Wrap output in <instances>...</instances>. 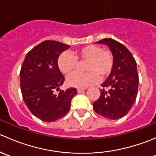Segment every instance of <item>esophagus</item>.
<instances>
[{
  "label": "esophagus",
  "mask_w": 156,
  "mask_h": 156,
  "mask_svg": "<svg viewBox=\"0 0 156 156\" xmlns=\"http://www.w3.org/2000/svg\"><path fill=\"white\" fill-rule=\"evenodd\" d=\"M84 90H85V89H82V88H81H81H79V89L77 90V91H78V94H81V93H82L83 91Z\"/></svg>",
  "instance_id": "34e87169"
}]
</instances>
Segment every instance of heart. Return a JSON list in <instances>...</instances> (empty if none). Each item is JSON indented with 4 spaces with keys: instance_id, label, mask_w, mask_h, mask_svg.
I'll list each match as a JSON object with an SVG mask.
<instances>
[{
    "instance_id": "b5f03b06",
    "label": "heart",
    "mask_w": 156,
    "mask_h": 156,
    "mask_svg": "<svg viewBox=\"0 0 156 156\" xmlns=\"http://www.w3.org/2000/svg\"><path fill=\"white\" fill-rule=\"evenodd\" d=\"M78 60H86L84 66L85 72H75L67 78V84L77 88H85L107 78L114 67V56L108 50H102L98 45L89 44L78 49L72 55L62 52L59 55L57 65L59 70L69 75L76 69Z\"/></svg>"
}]
</instances>
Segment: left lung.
<instances>
[{
	"instance_id": "1",
	"label": "left lung",
	"mask_w": 156,
	"mask_h": 156,
	"mask_svg": "<svg viewBox=\"0 0 156 156\" xmlns=\"http://www.w3.org/2000/svg\"><path fill=\"white\" fill-rule=\"evenodd\" d=\"M97 43L109 48L114 56V67L101 84L103 89L93 108L103 117L117 120L128 113L136 100L139 84L136 62L126 47L117 41L104 38Z\"/></svg>"
}]
</instances>
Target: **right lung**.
<instances>
[{
  "instance_id": "add662e5",
  "label": "right lung",
  "mask_w": 156,
  "mask_h": 156,
  "mask_svg": "<svg viewBox=\"0 0 156 156\" xmlns=\"http://www.w3.org/2000/svg\"><path fill=\"white\" fill-rule=\"evenodd\" d=\"M69 45L56 41H44L26 54L20 71L23 100L31 113L47 122H54L69 112L77 90H59L65 78L57 65L59 55ZM55 90H60L56 94Z\"/></svg>"
}]
</instances>
